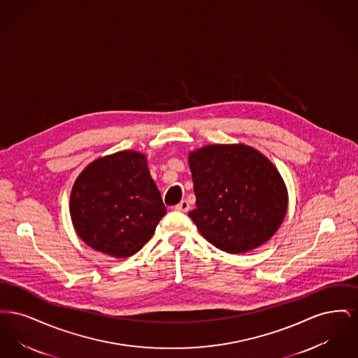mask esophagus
I'll use <instances>...</instances> for the list:
<instances>
[{
    "label": "esophagus",
    "instance_id": "esophagus-1",
    "mask_svg": "<svg viewBox=\"0 0 358 358\" xmlns=\"http://www.w3.org/2000/svg\"><path fill=\"white\" fill-rule=\"evenodd\" d=\"M174 209H176V210H178V212H187V210L190 209V205H189L187 200H182L180 204L176 205V208H174Z\"/></svg>",
    "mask_w": 358,
    "mask_h": 358
}]
</instances>
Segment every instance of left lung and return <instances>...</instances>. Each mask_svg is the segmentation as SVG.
<instances>
[{
	"label": "left lung",
	"instance_id": "left-lung-1",
	"mask_svg": "<svg viewBox=\"0 0 358 358\" xmlns=\"http://www.w3.org/2000/svg\"><path fill=\"white\" fill-rule=\"evenodd\" d=\"M196 209L187 216L228 254L255 250L283 222L289 194L273 162L251 146L208 145L187 157Z\"/></svg>",
	"mask_w": 358,
	"mask_h": 358
}]
</instances>
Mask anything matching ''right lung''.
Returning a JSON list of instances; mask_svg holds the SVG:
<instances>
[{"label":"right lung","instance_id":"right-lung-1","mask_svg":"<svg viewBox=\"0 0 358 358\" xmlns=\"http://www.w3.org/2000/svg\"><path fill=\"white\" fill-rule=\"evenodd\" d=\"M69 213L79 238L113 257L138 252L166 215L146 155L124 150L91 162L76 178Z\"/></svg>","mask_w":358,"mask_h":358}]
</instances>
